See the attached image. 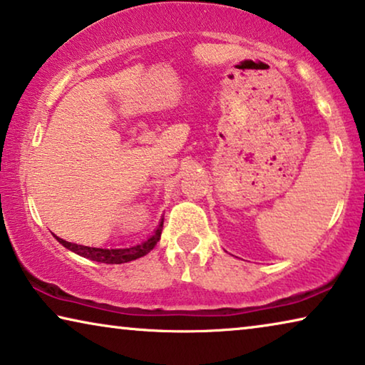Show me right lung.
Masks as SVG:
<instances>
[{
	"label": "right lung",
	"mask_w": 365,
	"mask_h": 365,
	"mask_svg": "<svg viewBox=\"0 0 365 365\" xmlns=\"http://www.w3.org/2000/svg\"><path fill=\"white\" fill-rule=\"evenodd\" d=\"M161 232H163V218H161L158 227L155 228V232L150 235L147 240H143L142 243L128 246V248H93V246H83L76 243H70L58 237L60 245H63L66 250L73 251V253L80 255L83 257H88L91 261L104 262V264H122V262H128L133 259H138L145 255H148L151 250L155 248V245L158 243L161 238Z\"/></svg>",
	"instance_id": "add662e5"
}]
</instances>
